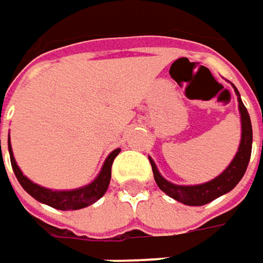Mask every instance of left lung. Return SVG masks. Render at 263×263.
<instances>
[{
	"label": "left lung",
	"mask_w": 263,
	"mask_h": 263,
	"mask_svg": "<svg viewBox=\"0 0 263 263\" xmlns=\"http://www.w3.org/2000/svg\"><path fill=\"white\" fill-rule=\"evenodd\" d=\"M233 88L238 96V108H239V114H241V141L238 146V152L235 154L233 159L230 161V164L227 165L224 172H221L217 178L203 182V183L178 185V183H173V182L165 179L158 172L155 161L149 156L156 185L168 197L183 203V204H188V206H203L206 203L218 199L223 194H227L229 191H232L238 185V182L242 179V176L247 170L249 161H250L253 131H251L250 116L247 112V108L244 107V104L241 101V95L235 85H233Z\"/></svg>",
	"instance_id": "obj_1"
}]
</instances>
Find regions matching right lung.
<instances>
[{"mask_svg":"<svg viewBox=\"0 0 263 263\" xmlns=\"http://www.w3.org/2000/svg\"><path fill=\"white\" fill-rule=\"evenodd\" d=\"M0 152H1V140H0ZM120 149H114L109 155L107 156L99 175L91 180L90 183L75 188V190H51V188H45L39 183H34L31 179H28L22 170L19 168V165L16 164V159L13 156L12 144H10V135H9V154H10V162H12L13 172L16 175V178L19 180V183L22 185V188L31 196L34 197L37 202L45 203L51 208L60 209V211H77V209H83L95 202H98L108 190L109 179H111V165L114 158L119 155Z\"/></svg>","mask_w":263,"mask_h":263,"instance_id":"obj_1","label":"right lung"}]
</instances>
